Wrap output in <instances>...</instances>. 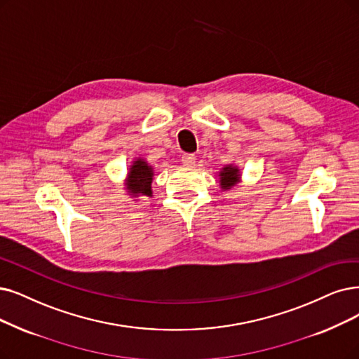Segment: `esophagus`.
<instances>
[{
  "instance_id": "34e87169",
  "label": "esophagus",
  "mask_w": 359,
  "mask_h": 359,
  "mask_svg": "<svg viewBox=\"0 0 359 359\" xmlns=\"http://www.w3.org/2000/svg\"><path fill=\"white\" fill-rule=\"evenodd\" d=\"M181 161L185 166H194L196 165V156L194 154H184Z\"/></svg>"
}]
</instances>
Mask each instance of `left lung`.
Returning <instances> with one entry per match:
<instances>
[{
	"label": "left lung",
	"mask_w": 359,
	"mask_h": 359,
	"mask_svg": "<svg viewBox=\"0 0 359 359\" xmlns=\"http://www.w3.org/2000/svg\"><path fill=\"white\" fill-rule=\"evenodd\" d=\"M218 177H219L221 190L228 191L237 187V185L241 182V169L234 163L224 165L218 172Z\"/></svg>",
	"instance_id": "1"
}]
</instances>
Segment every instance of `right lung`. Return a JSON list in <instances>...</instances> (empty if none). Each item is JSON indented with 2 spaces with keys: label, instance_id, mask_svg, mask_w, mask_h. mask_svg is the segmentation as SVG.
<instances>
[{
  "label": "right lung",
  "instance_id": "1",
  "mask_svg": "<svg viewBox=\"0 0 359 359\" xmlns=\"http://www.w3.org/2000/svg\"><path fill=\"white\" fill-rule=\"evenodd\" d=\"M154 178V168L144 159V157H135L128 166L126 177L123 180V190L134 202L144 198L153 197L151 182Z\"/></svg>",
  "mask_w": 359,
  "mask_h": 359
}]
</instances>
